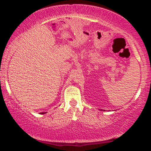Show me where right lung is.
I'll return each instance as SVG.
<instances>
[{
    "label": "right lung",
    "mask_w": 151,
    "mask_h": 151,
    "mask_svg": "<svg viewBox=\"0 0 151 151\" xmlns=\"http://www.w3.org/2000/svg\"><path fill=\"white\" fill-rule=\"evenodd\" d=\"M44 113H45L42 112V113H40V114H44Z\"/></svg>",
    "instance_id": "right-lung-1"
}]
</instances>
